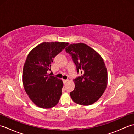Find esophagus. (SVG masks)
Instances as JSON below:
<instances>
[{"label":"esophagus","instance_id":"obj_1","mask_svg":"<svg viewBox=\"0 0 134 134\" xmlns=\"http://www.w3.org/2000/svg\"><path fill=\"white\" fill-rule=\"evenodd\" d=\"M68 81H69V79H63L64 84H65V83H66Z\"/></svg>","mask_w":134,"mask_h":134}]
</instances>
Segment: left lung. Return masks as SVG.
<instances>
[{
    "label": "left lung",
    "mask_w": 134,
    "mask_h": 134,
    "mask_svg": "<svg viewBox=\"0 0 134 134\" xmlns=\"http://www.w3.org/2000/svg\"><path fill=\"white\" fill-rule=\"evenodd\" d=\"M65 51L71 56L77 72L82 75L74 79L75 89L70 93L74 102L81 105H90L103 94L108 84V73L100 55L84 43L69 45Z\"/></svg>",
    "instance_id": "left-lung-1"
}]
</instances>
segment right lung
<instances>
[{"label":"right lung","mask_w":134,"mask_h":134,"mask_svg":"<svg viewBox=\"0 0 134 134\" xmlns=\"http://www.w3.org/2000/svg\"><path fill=\"white\" fill-rule=\"evenodd\" d=\"M69 45L65 42H44L28 54L25 62L22 83L29 98L37 106L51 108L59 102L62 94V80L49 75L55 57Z\"/></svg>","instance_id":"add662e5"}]
</instances>
